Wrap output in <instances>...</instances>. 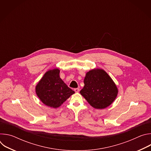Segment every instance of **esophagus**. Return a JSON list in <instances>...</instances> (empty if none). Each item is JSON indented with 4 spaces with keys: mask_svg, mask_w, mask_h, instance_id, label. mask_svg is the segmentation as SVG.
I'll use <instances>...</instances> for the list:
<instances>
[{
    "mask_svg": "<svg viewBox=\"0 0 151 151\" xmlns=\"http://www.w3.org/2000/svg\"><path fill=\"white\" fill-rule=\"evenodd\" d=\"M74 91L76 92V93H78L79 91V88H75L74 89Z\"/></svg>",
    "mask_w": 151,
    "mask_h": 151,
    "instance_id": "esophagus-1",
    "label": "esophagus"
}]
</instances>
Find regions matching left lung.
<instances>
[{
  "mask_svg": "<svg viewBox=\"0 0 151 151\" xmlns=\"http://www.w3.org/2000/svg\"><path fill=\"white\" fill-rule=\"evenodd\" d=\"M84 87L81 94L95 109H103L110 106L117 97L116 84L104 70L94 69L85 75Z\"/></svg>",
  "mask_w": 151,
  "mask_h": 151,
  "instance_id": "obj_1",
  "label": "left lung"
}]
</instances>
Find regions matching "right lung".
<instances>
[{
    "label": "right lung",
    "mask_w": 151,
    "mask_h": 151,
    "mask_svg": "<svg viewBox=\"0 0 151 151\" xmlns=\"http://www.w3.org/2000/svg\"><path fill=\"white\" fill-rule=\"evenodd\" d=\"M36 93L44 104L57 108L75 91L69 88L60 77V70L47 71L36 86Z\"/></svg>",
    "instance_id": "1"
}]
</instances>
